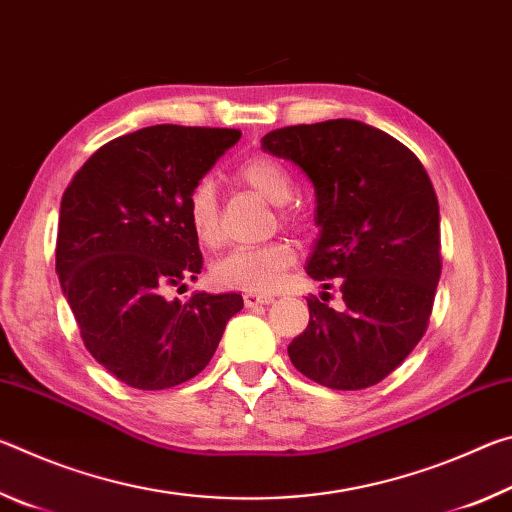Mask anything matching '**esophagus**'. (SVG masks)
I'll list each match as a JSON object with an SVG mask.
<instances>
[{"label":"esophagus","instance_id":"1","mask_svg":"<svg viewBox=\"0 0 512 512\" xmlns=\"http://www.w3.org/2000/svg\"><path fill=\"white\" fill-rule=\"evenodd\" d=\"M273 298L271 296H257V293H246L244 296V305L248 309H255V307H262V305H271Z\"/></svg>","mask_w":512,"mask_h":512}]
</instances>
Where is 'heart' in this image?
<instances>
[{
    "label": "heart",
    "instance_id": "1",
    "mask_svg": "<svg viewBox=\"0 0 512 512\" xmlns=\"http://www.w3.org/2000/svg\"><path fill=\"white\" fill-rule=\"evenodd\" d=\"M235 178L273 205L289 203L293 194V180L289 171L280 162L264 158V155L241 162L235 171ZM187 216L196 239L203 246L219 244V198H216L212 180H201L189 192ZM284 219H298V216L287 212ZM293 262H296L293 246L284 239H275L264 246L235 248L225 253L212 264V280L225 289L268 293L280 287Z\"/></svg>",
    "mask_w": 512,
    "mask_h": 512
}]
</instances>
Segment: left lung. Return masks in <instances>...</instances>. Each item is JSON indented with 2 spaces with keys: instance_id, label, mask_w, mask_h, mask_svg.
Returning a JSON list of instances; mask_svg holds the SVG:
<instances>
[{
  "instance_id": "obj_1",
  "label": "left lung",
  "mask_w": 512,
  "mask_h": 512,
  "mask_svg": "<svg viewBox=\"0 0 512 512\" xmlns=\"http://www.w3.org/2000/svg\"><path fill=\"white\" fill-rule=\"evenodd\" d=\"M262 149L314 185L318 237L305 268L343 293L341 309L307 298L309 325L289 343V359L320 386H375L422 339L440 280V212L427 171L395 137L354 119L277 128Z\"/></svg>"
}]
</instances>
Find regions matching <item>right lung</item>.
Masks as SVG:
<instances>
[{"label": "right lung", "mask_w": 512, "mask_h": 512, "mask_svg": "<svg viewBox=\"0 0 512 512\" xmlns=\"http://www.w3.org/2000/svg\"><path fill=\"white\" fill-rule=\"evenodd\" d=\"M235 128L160 124L103 144L60 201L56 271L85 348L140 391L196 377L219 348L239 293L167 300L203 268L187 198Z\"/></svg>", "instance_id": "1"}]
</instances>
